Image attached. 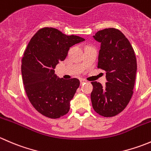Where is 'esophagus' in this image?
Segmentation results:
<instances>
[{
    "mask_svg": "<svg viewBox=\"0 0 151 151\" xmlns=\"http://www.w3.org/2000/svg\"><path fill=\"white\" fill-rule=\"evenodd\" d=\"M80 83H81V85L83 84V83H86V80H85V79H80Z\"/></svg>",
    "mask_w": 151,
    "mask_h": 151,
    "instance_id": "obj_1",
    "label": "esophagus"
}]
</instances>
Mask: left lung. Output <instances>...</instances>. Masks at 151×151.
Here are the masks:
<instances>
[{
	"label": "left lung",
	"mask_w": 151,
	"mask_h": 151,
	"mask_svg": "<svg viewBox=\"0 0 151 151\" xmlns=\"http://www.w3.org/2000/svg\"><path fill=\"white\" fill-rule=\"evenodd\" d=\"M93 37L101 43L98 68L106 71L107 82L104 86L97 82L91 83L92 106L101 116H115L126 108L133 94L136 56L129 41L118 29H104Z\"/></svg>",
	"instance_id": "8db88e82"
}]
</instances>
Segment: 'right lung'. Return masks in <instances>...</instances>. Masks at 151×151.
<instances>
[{
    "instance_id": "add662e5",
    "label": "right lung",
    "mask_w": 151,
    "mask_h": 151,
    "mask_svg": "<svg viewBox=\"0 0 151 151\" xmlns=\"http://www.w3.org/2000/svg\"><path fill=\"white\" fill-rule=\"evenodd\" d=\"M83 41V38L67 36L56 28H44L29 42L22 60V81L31 104L47 118H60L69 111L80 80L59 78L54 68L66 59L70 47Z\"/></svg>"
}]
</instances>
